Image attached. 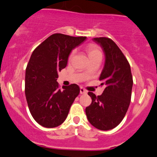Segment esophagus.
Listing matches in <instances>:
<instances>
[{"mask_svg": "<svg viewBox=\"0 0 157 157\" xmlns=\"http://www.w3.org/2000/svg\"><path fill=\"white\" fill-rule=\"evenodd\" d=\"M87 93V92H86V90H85L84 88L83 87H81L80 88V94H86Z\"/></svg>", "mask_w": 157, "mask_h": 157, "instance_id": "obj_1", "label": "esophagus"}]
</instances>
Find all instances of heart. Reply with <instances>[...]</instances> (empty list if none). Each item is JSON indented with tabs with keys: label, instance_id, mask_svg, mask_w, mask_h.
<instances>
[{
	"label": "heart",
	"instance_id": "obj_1",
	"mask_svg": "<svg viewBox=\"0 0 157 157\" xmlns=\"http://www.w3.org/2000/svg\"><path fill=\"white\" fill-rule=\"evenodd\" d=\"M86 52L89 55L90 59L91 58H94L96 57H102V52L100 50V47L98 46H97L96 44H91L86 46ZM74 55V51H72L71 52L69 55V59H71L72 57Z\"/></svg>",
	"mask_w": 157,
	"mask_h": 157
}]
</instances>
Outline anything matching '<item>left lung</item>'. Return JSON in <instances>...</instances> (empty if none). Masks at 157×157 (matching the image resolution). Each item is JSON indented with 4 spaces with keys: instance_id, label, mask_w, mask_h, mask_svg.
Returning <instances> with one entry per match:
<instances>
[{
    "instance_id": "obj_1",
    "label": "left lung",
    "mask_w": 157,
    "mask_h": 157,
    "mask_svg": "<svg viewBox=\"0 0 157 157\" xmlns=\"http://www.w3.org/2000/svg\"><path fill=\"white\" fill-rule=\"evenodd\" d=\"M105 52V63L100 76L105 86L101 95L88 94L92 103L86 108L91 124L100 130L113 129L121 123L128 110L133 84L130 65L119 46L111 38H93Z\"/></svg>"
}]
</instances>
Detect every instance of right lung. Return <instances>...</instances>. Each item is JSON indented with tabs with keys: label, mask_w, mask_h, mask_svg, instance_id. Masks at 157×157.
I'll return each mask as SVG.
<instances>
[{
	"label": "right lung",
	"mask_w": 157,
	"mask_h": 157,
	"mask_svg": "<svg viewBox=\"0 0 157 157\" xmlns=\"http://www.w3.org/2000/svg\"><path fill=\"white\" fill-rule=\"evenodd\" d=\"M86 39L55 33L38 45L25 71V92L29 110L37 123L52 128L64 122L80 92L75 84L60 88L58 72L66 67L71 50Z\"/></svg>",
	"instance_id": "1"
}]
</instances>
